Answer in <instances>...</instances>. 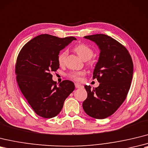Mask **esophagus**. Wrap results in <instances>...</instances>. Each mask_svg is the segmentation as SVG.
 Returning <instances> with one entry per match:
<instances>
[{"mask_svg": "<svg viewBox=\"0 0 148 148\" xmlns=\"http://www.w3.org/2000/svg\"><path fill=\"white\" fill-rule=\"evenodd\" d=\"M75 86L76 88H78V89H81V88H83L84 86L81 84H77V83H75Z\"/></svg>", "mask_w": 148, "mask_h": 148, "instance_id": "34e87169", "label": "esophagus"}]
</instances>
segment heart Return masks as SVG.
<instances>
[{
  "instance_id": "1",
  "label": "heart",
  "mask_w": 148,
  "mask_h": 148,
  "mask_svg": "<svg viewBox=\"0 0 148 148\" xmlns=\"http://www.w3.org/2000/svg\"><path fill=\"white\" fill-rule=\"evenodd\" d=\"M74 50L79 56L82 60H86V64L89 67H92L95 64L94 60L91 59V57L93 56L94 51L91 47L85 44H79L74 48ZM68 51L65 50L62 51L58 56L57 60L60 66H64L66 63V57L67 56ZM86 73L84 71L73 72L69 74V77L73 80L80 82L82 80V77L84 76Z\"/></svg>"
}]
</instances>
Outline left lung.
<instances>
[{
  "instance_id": "obj_1",
  "label": "left lung",
  "mask_w": 148,
  "mask_h": 148,
  "mask_svg": "<svg viewBox=\"0 0 148 148\" xmlns=\"http://www.w3.org/2000/svg\"><path fill=\"white\" fill-rule=\"evenodd\" d=\"M84 38L100 50L92 76L99 85L92 90L85 86L88 97L82 107L89 116L103 119L113 114L126 99L133 76L132 60L126 48L110 36L97 34Z\"/></svg>"
}]
</instances>
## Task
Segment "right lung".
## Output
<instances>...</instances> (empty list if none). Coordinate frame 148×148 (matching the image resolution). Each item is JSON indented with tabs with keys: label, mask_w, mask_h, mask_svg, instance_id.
Instances as JSON below:
<instances>
[{
	"label": "right lung",
	"mask_w": 148,
	"mask_h": 148,
	"mask_svg": "<svg viewBox=\"0 0 148 148\" xmlns=\"http://www.w3.org/2000/svg\"><path fill=\"white\" fill-rule=\"evenodd\" d=\"M76 38H60L42 34L26 43L17 58L15 73L21 91L38 115L45 119L57 116L64 101L75 89L74 84L64 80L57 85L52 72L59 68L60 51Z\"/></svg>",
	"instance_id": "obj_1"
}]
</instances>
